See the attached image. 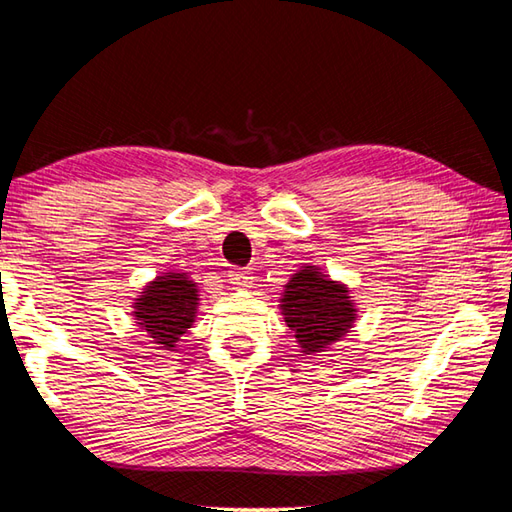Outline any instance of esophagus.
Listing matches in <instances>:
<instances>
[{
  "instance_id": "34e87169",
  "label": "esophagus",
  "mask_w": 512,
  "mask_h": 512,
  "mask_svg": "<svg viewBox=\"0 0 512 512\" xmlns=\"http://www.w3.org/2000/svg\"><path fill=\"white\" fill-rule=\"evenodd\" d=\"M228 277H230V284L237 288H250V284H253V273L246 268H230Z\"/></svg>"
}]
</instances>
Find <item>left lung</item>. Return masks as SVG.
Returning a JSON list of instances; mask_svg holds the SVG:
<instances>
[{
  "label": "left lung",
  "instance_id": "8db88e82",
  "mask_svg": "<svg viewBox=\"0 0 512 512\" xmlns=\"http://www.w3.org/2000/svg\"><path fill=\"white\" fill-rule=\"evenodd\" d=\"M286 326L295 333L299 353L317 355L353 328L355 299L346 284L335 282L319 266H302L279 299Z\"/></svg>",
  "mask_w": 512,
  "mask_h": 512
}]
</instances>
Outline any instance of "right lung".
<instances>
[{
    "label": "right lung",
    "instance_id": "right-lung-1",
    "mask_svg": "<svg viewBox=\"0 0 512 512\" xmlns=\"http://www.w3.org/2000/svg\"><path fill=\"white\" fill-rule=\"evenodd\" d=\"M197 306L199 290L190 275L168 270L142 288L133 302V317L157 350H175L179 337L193 326Z\"/></svg>",
    "mask_w": 512,
    "mask_h": 512
}]
</instances>
